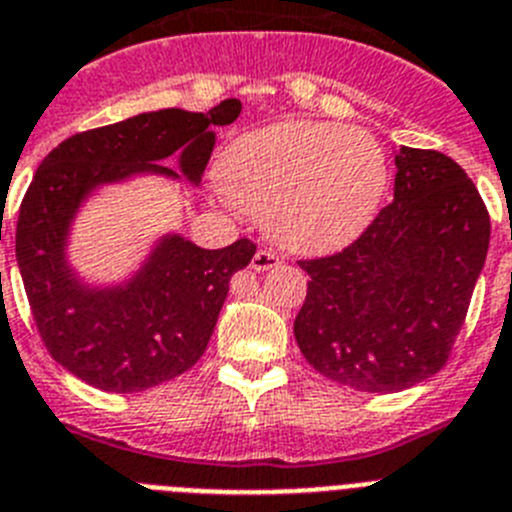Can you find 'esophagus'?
Wrapping results in <instances>:
<instances>
[{
  "instance_id": "esophagus-1",
  "label": "esophagus",
  "mask_w": 512,
  "mask_h": 512,
  "mask_svg": "<svg viewBox=\"0 0 512 512\" xmlns=\"http://www.w3.org/2000/svg\"><path fill=\"white\" fill-rule=\"evenodd\" d=\"M280 265V255H275L273 250H257L255 257H252V267H255L257 273H265L270 267H278Z\"/></svg>"
}]
</instances>
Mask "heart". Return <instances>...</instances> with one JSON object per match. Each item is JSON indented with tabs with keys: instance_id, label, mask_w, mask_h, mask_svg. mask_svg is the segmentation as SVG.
<instances>
[{
	"instance_id": "b5f03b06",
	"label": "heart",
	"mask_w": 512,
	"mask_h": 512,
	"mask_svg": "<svg viewBox=\"0 0 512 512\" xmlns=\"http://www.w3.org/2000/svg\"><path fill=\"white\" fill-rule=\"evenodd\" d=\"M219 183L239 209L265 216L275 242L324 255L372 222L388 163L365 130L283 122L237 137L219 160Z\"/></svg>"
}]
</instances>
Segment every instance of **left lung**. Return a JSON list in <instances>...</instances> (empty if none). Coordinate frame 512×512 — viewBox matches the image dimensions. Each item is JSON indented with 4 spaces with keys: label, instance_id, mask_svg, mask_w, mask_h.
I'll list each match as a JSON object with an SVG mask.
<instances>
[{
    "label": "left lung",
    "instance_id": "left-lung-1",
    "mask_svg": "<svg viewBox=\"0 0 512 512\" xmlns=\"http://www.w3.org/2000/svg\"><path fill=\"white\" fill-rule=\"evenodd\" d=\"M395 168V199L352 245L298 260L311 278L293 324L303 357L377 395L449 362L490 245V214L462 165L400 147Z\"/></svg>",
    "mask_w": 512,
    "mask_h": 512
}]
</instances>
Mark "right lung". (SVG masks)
Wrapping results in <instances>:
<instances>
[{"mask_svg": "<svg viewBox=\"0 0 512 512\" xmlns=\"http://www.w3.org/2000/svg\"><path fill=\"white\" fill-rule=\"evenodd\" d=\"M239 112L242 101L224 99L206 114H137L68 137L40 163L17 216V265L45 349L78 380L107 393H140L183 375L206 352L229 280L255 255L252 239L201 250L168 237L117 290L78 283L63 260V239L89 188L142 170L176 176L160 160L178 150L183 173L199 183L214 147L209 127L232 124Z\"/></svg>", "mask_w": 512, "mask_h": 512, "instance_id": "right-lung-1", "label": "right lung"}]
</instances>
